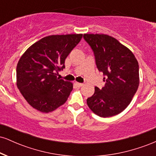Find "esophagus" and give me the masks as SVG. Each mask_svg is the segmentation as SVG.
<instances>
[{"instance_id": "obj_1", "label": "esophagus", "mask_w": 156, "mask_h": 156, "mask_svg": "<svg viewBox=\"0 0 156 156\" xmlns=\"http://www.w3.org/2000/svg\"><path fill=\"white\" fill-rule=\"evenodd\" d=\"M75 85H76L77 87H82V86H83V83H78V82H76V83H75Z\"/></svg>"}]
</instances>
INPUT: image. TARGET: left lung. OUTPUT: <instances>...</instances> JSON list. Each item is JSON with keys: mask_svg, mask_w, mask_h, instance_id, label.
<instances>
[{"mask_svg": "<svg viewBox=\"0 0 156 156\" xmlns=\"http://www.w3.org/2000/svg\"><path fill=\"white\" fill-rule=\"evenodd\" d=\"M83 38L94 51L97 67L105 81L101 89L94 87L87 105L99 117L117 115L128 107L139 87L138 61L129 48L111 36L84 34Z\"/></svg>", "mask_w": 156, "mask_h": 156, "instance_id": "left-lung-1", "label": "left lung"}]
</instances>
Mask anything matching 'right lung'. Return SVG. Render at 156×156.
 Returning <instances> with one entry per match:
<instances>
[{
    "mask_svg": "<svg viewBox=\"0 0 156 156\" xmlns=\"http://www.w3.org/2000/svg\"><path fill=\"white\" fill-rule=\"evenodd\" d=\"M82 37V34L48 36L30 46L20 57L16 83L32 108L49 113L67 101L73 84L56 76L65 67V58Z\"/></svg>",
    "mask_w": 156,
    "mask_h": 156,
    "instance_id": "right-lung-1",
    "label": "right lung"
}]
</instances>
